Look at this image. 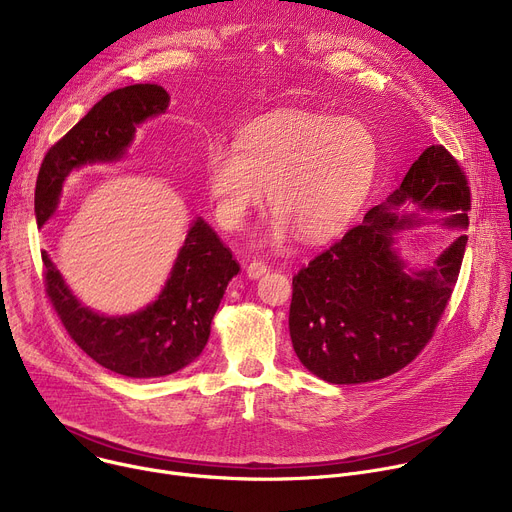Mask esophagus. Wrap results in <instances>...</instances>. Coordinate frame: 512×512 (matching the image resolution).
<instances>
[{
  "instance_id": "esophagus-1",
  "label": "esophagus",
  "mask_w": 512,
  "mask_h": 512,
  "mask_svg": "<svg viewBox=\"0 0 512 512\" xmlns=\"http://www.w3.org/2000/svg\"><path fill=\"white\" fill-rule=\"evenodd\" d=\"M269 271V267L263 263V261H251L249 265H247V275L251 277V279H259L261 275H265Z\"/></svg>"
}]
</instances>
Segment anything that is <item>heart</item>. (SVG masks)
Wrapping results in <instances>:
<instances>
[{
    "label": "heart",
    "mask_w": 512,
    "mask_h": 512,
    "mask_svg": "<svg viewBox=\"0 0 512 512\" xmlns=\"http://www.w3.org/2000/svg\"><path fill=\"white\" fill-rule=\"evenodd\" d=\"M379 166V143L356 117L277 111L243 129L237 143L206 152V186L216 221L239 231L269 192L277 214L273 239L296 231L324 241L344 229L367 200Z\"/></svg>",
    "instance_id": "heart-1"
}]
</instances>
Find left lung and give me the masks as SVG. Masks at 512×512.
I'll list each match as a JSON object with an SVG mask.
<instances>
[{
  "instance_id": "obj_1",
  "label": "left lung",
  "mask_w": 512,
  "mask_h": 512,
  "mask_svg": "<svg viewBox=\"0 0 512 512\" xmlns=\"http://www.w3.org/2000/svg\"><path fill=\"white\" fill-rule=\"evenodd\" d=\"M407 201L418 212L399 217ZM470 186L444 145L429 148L364 221L294 275L289 336L304 367L334 385L385 379L431 340L452 298L468 237L423 271H405L393 249L395 233L419 225L423 214L450 229L468 227Z\"/></svg>"
}]
</instances>
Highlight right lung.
Segmentation results:
<instances>
[{"label": "right lung", "mask_w": 512, "mask_h": 512, "mask_svg": "<svg viewBox=\"0 0 512 512\" xmlns=\"http://www.w3.org/2000/svg\"><path fill=\"white\" fill-rule=\"evenodd\" d=\"M168 103L170 95L158 85H129L105 95L44 156L34 194L36 223L42 227L54 214L72 170L119 160L135 125L164 113ZM42 261L46 296L68 336L101 367L131 379L166 377L194 362L229 281L239 273L233 253L196 218L158 300L135 314L109 318L72 296L46 253Z\"/></svg>", "instance_id": "add662e5"}]
</instances>
